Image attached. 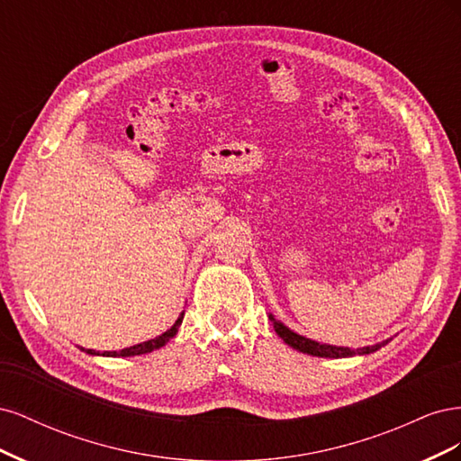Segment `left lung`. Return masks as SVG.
<instances>
[{"label": "left lung", "mask_w": 461, "mask_h": 461, "mask_svg": "<svg viewBox=\"0 0 461 461\" xmlns=\"http://www.w3.org/2000/svg\"><path fill=\"white\" fill-rule=\"evenodd\" d=\"M269 319L273 321V327L276 330L278 337H281L288 346L294 348L298 352L310 354V356H317V357H352V356H364V354H371L376 352L381 346H384L386 342L375 344V346H366V348H357V350H352V348H344V346H330V344H321L315 342L312 339H305L302 334H296L294 330H290L288 327H285L281 321H276L273 315H269Z\"/></svg>", "instance_id": "obj_1"}]
</instances>
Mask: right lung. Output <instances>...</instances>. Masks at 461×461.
Masks as SVG:
<instances>
[{"instance_id":"1","label":"right lung","mask_w":461,"mask_h":461,"mask_svg":"<svg viewBox=\"0 0 461 461\" xmlns=\"http://www.w3.org/2000/svg\"><path fill=\"white\" fill-rule=\"evenodd\" d=\"M183 317H185V312L180 313V317L175 321V325H173L169 330H165L163 334H159V337L151 339V340H146V342H142V344L124 348V350H121V352H104V354H100V352H95V350H85V348H80V350L86 352V354H92V356H107V357H131V356L149 354V352H153V350H159L161 346H165L167 342H169V340L175 337V334L178 332L180 323H183Z\"/></svg>"}]
</instances>
